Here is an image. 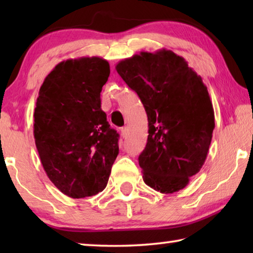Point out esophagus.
<instances>
[{
    "mask_svg": "<svg viewBox=\"0 0 253 253\" xmlns=\"http://www.w3.org/2000/svg\"><path fill=\"white\" fill-rule=\"evenodd\" d=\"M121 132H122V136L124 137V138H125V137L127 136V134H128V129H127V127H123L122 128V130H121Z\"/></svg>",
    "mask_w": 253,
    "mask_h": 253,
    "instance_id": "obj_1",
    "label": "esophagus"
}]
</instances>
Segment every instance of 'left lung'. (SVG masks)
I'll list each match as a JSON object with an SVG mask.
<instances>
[{
    "instance_id": "left-lung-1",
    "label": "left lung",
    "mask_w": 253,
    "mask_h": 253,
    "mask_svg": "<svg viewBox=\"0 0 253 253\" xmlns=\"http://www.w3.org/2000/svg\"><path fill=\"white\" fill-rule=\"evenodd\" d=\"M116 70L147 114V144L138 157L144 182L164 194L182 190L202 169L215 126L207 85L165 49L122 60Z\"/></svg>"
}]
</instances>
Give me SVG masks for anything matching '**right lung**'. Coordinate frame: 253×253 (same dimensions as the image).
I'll use <instances>...</instances> for the list:
<instances>
[{
  "label": "right lung",
  "mask_w": 253,
  "mask_h": 253,
  "mask_svg": "<svg viewBox=\"0 0 253 253\" xmlns=\"http://www.w3.org/2000/svg\"><path fill=\"white\" fill-rule=\"evenodd\" d=\"M109 74L102 58L69 59L45 77L37 98L33 134L42 166L72 199L104 191L118 155L119 134L101 110Z\"/></svg>",
  "instance_id": "right-lung-1"
}]
</instances>
